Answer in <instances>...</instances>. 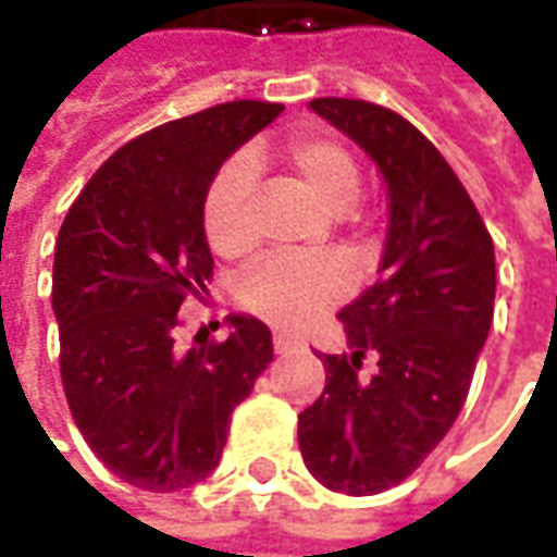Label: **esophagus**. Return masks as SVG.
Wrapping results in <instances>:
<instances>
[{"instance_id":"1","label":"esophagus","mask_w":557,"mask_h":557,"mask_svg":"<svg viewBox=\"0 0 557 557\" xmlns=\"http://www.w3.org/2000/svg\"><path fill=\"white\" fill-rule=\"evenodd\" d=\"M298 346H304L298 337H289V334H274V351L277 355H286V351H295Z\"/></svg>"}]
</instances>
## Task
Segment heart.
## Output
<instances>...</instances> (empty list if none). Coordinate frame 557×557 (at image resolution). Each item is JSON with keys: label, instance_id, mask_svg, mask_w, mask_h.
<instances>
[{"label": "heart", "instance_id": "heart-1", "mask_svg": "<svg viewBox=\"0 0 557 557\" xmlns=\"http://www.w3.org/2000/svg\"><path fill=\"white\" fill-rule=\"evenodd\" d=\"M280 163L310 190V194L343 218L351 238L367 232V218L358 208L361 194V163L349 146L327 134H304L280 148ZM256 163L250 158H232L208 184L202 202V230L208 247L220 259H244L259 244L256 220ZM349 292L346 268L337 256L292 259L268 256L256 262L242 280L238 301L247 313L280 327H304L315 315L327 313Z\"/></svg>", "mask_w": 557, "mask_h": 557}]
</instances>
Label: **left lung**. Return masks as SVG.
<instances>
[{
  "mask_svg": "<svg viewBox=\"0 0 557 557\" xmlns=\"http://www.w3.org/2000/svg\"><path fill=\"white\" fill-rule=\"evenodd\" d=\"M310 107L379 163L391 226L382 277L339 313L349 351L322 355L325 391L298 414V444L322 486L379 495L435 450L466 403L492 325L495 250L450 163L409 119L358 98Z\"/></svg>",
  "mask_w": 557,
  "mask_h": 557,
  "instance_id": "1",
  "label": "left lung"
}]
</instances>
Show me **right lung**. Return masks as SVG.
Segmentation results:
<instances>
[{"label": "right lung", "instance_id": "right-lung-1", "mask_svg": "<svg viewBox=\"0 0 557 557\" xmlns=\"http://www.w3.org/2000/svg\"><path fill=\"white\" fill-rule=\"evenodd\" d=\"M280 113L283 103L230 101L146 131L103 160L59 230L53 313L67 406L95 456L137 490L208 478L232 411L274 361L259 319L232 315L230 337L190 351L175 346V327L214 271L208 184Z\"/></svg>", "mask_w": 557, "mask_h": 557}]
</instances>
